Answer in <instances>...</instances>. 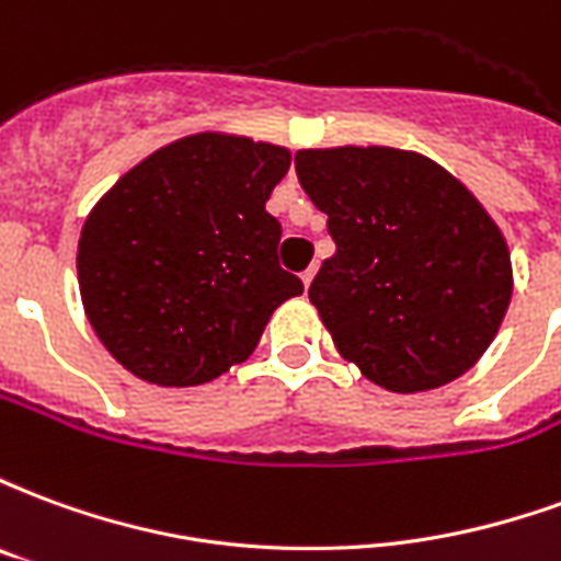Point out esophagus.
<instances>
[{
  "label": "esophagus",
  "instance_id": "esophagus-1",
  "mask_svg": "<svg viewBox=\"0 0 561 561\" xmlns=\"http://www.w3.org/2000/svg\"><path fill=\"white\" fill-rule=\"evenodd\" d=\"M316 273H318V264H309V267L304 270V276H300V279H304L306 288H309V285H312V279H316Z\"/></svg>",
  "mask_w": 561,
  "mask_h": 561
}]
</instances>
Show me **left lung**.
<instances>
[{
	"instance_id": "8db88e82",
	"label": "left lung",
	"mask_w": 561,
	"mask_h": 561,
	"mask_svg": "<svg viewBox=\"0 0 561 561\" xmlns=\"http://www.w3.org/2000/svg\"><path fill=\"white\" fill-rule=\"evenodd\" d=\"M294 168L336 243L309 285L336 352L393 393L469 373L514 291L505 237L481 201L412 149H300Z\"/></svg>"
}]
</instances>
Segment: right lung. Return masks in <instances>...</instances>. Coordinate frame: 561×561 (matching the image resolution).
<instances>
[{
    "instance_id": "1",
    "label": "right lung",
    "mask_w": 561,
    "mask_h": 561,
    "mask_svg": "<svg viewBox=\"0 0 561 561\" xmlns=\"http://www.w3.org/2000/svg\"><path fill=\"white\" fill-rule=\"evenodd\" d=\"M291 152L201 131L123 173L83 221V312L131 376L207 385L255 352L270 316L304 282L279 267L270 192Z\"/></svg>"
}]
</instances>
